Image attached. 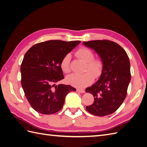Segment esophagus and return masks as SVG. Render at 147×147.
<instances>
[{"label": "esophagus", "instance_id": "esophagus-1", "mask_svg": "<svg viewBox=\"0 0 147 147\" xmlns=\"http://www.w3.org/2000/svg\"><path fill=\"white\" fill-rule=\"evenodd\" d=\"M77 91L81 93H84V92H85V91L84 90H82V89H77Z\"/></svg>", "mask_w": 147, "mask_h": 147}]
</instances>
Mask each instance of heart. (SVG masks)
Here are the masks:
<instances>
[{
	"instance_id": "heart-1",
	"label": "heart",
	"mask_w": 147,
	"mask_h": 147,
	"mask_svg": "<svg viewBox=\"0 0 147 147\" xmlns=\"http://www.w3.org/2000/svg\"><path fill=\"white\" fill-rule=\"evenodd\" d=\"M75 55L86 63L84 70H90L94 74L96 77L101 74L103 70L102 61L99 58H93L94 54L90 49L82 47L76 51ZM60 66L64 72L69 73L70 72V55L69 54L66 55L62 59ZM92 73L88 71L82 74H72L67 77V82L74 86L80 88H84L90 85L94 80V76Z\"/></svg>"
}]
</instances>
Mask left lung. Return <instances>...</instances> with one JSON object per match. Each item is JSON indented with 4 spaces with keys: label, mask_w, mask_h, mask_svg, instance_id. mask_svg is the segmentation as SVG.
Here are the masks:
<instances>
[{
    "label": "left lung",
    "mask_w": 147,
    "mask_h": 147,
    "mask_svg": "<svg viewBox=\"0 0 147 147\" xmlns=\"http://www.w3.org/2000/svg\"><path fill=\"white\" fill-rule=\"evenodd\" d=\"M99 56L103 63L100 76L86 92L94 97V103L86 109L90 113L102 117L114 113L126 98L131 81L130 62L126 52L112 41L83 42Z\"/></svg>",
    "instance_id": "left-lung-1"
}]
</instances>
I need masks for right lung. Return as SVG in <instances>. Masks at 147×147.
<instances>
[{
	"instance_id": "add662e5",
	"label": "right lung",
	"mask_w": 147,
	"mask_h": 147,
	"mask_svg": "<svg viewBox=\"0 0 147 147\" xmlns=\"http://www.w3.org/2000/svg\"><path fill=\"white\" fill-rule=\"evenodd\" d=\"M80 41L48 40L35 44L26 52L21 65V85L31 107L37 112L50 115L63 108L65 97L76 89L55 84L64 77L62 59Z\"/></svg>"
}]
</instances>
